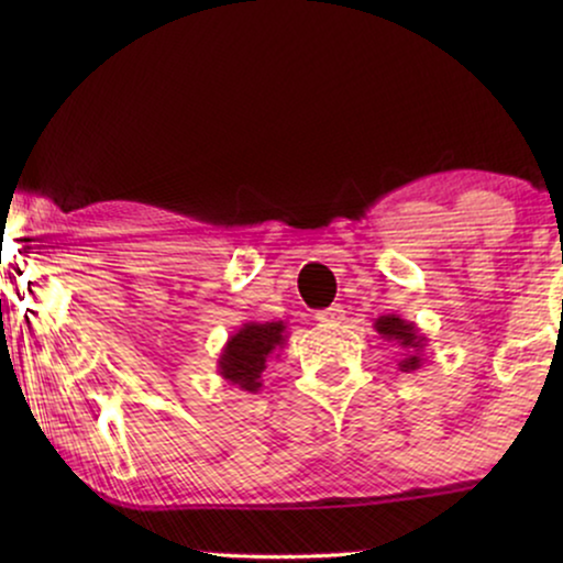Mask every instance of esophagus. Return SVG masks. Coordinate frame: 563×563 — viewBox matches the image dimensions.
<instances>
[{"mask_svg":"<svg viewBox=\"0 0 563 563\" xmlns=\"http://www.w3.org/2000/svg\"><path fill=\"white\" fill-rule=\"evenodd\" d=\"M314 318H318L320 322H325V325H335V322H341L345 318V310L341 305H333V307H328V310H320Z\"/></svg>","mask_w":563,"mask_h":563,"instance_id":"34e87169","label":"esophagus"}]
</instances>
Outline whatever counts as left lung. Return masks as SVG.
<instances>
[{
  "label": "left lung",
  "mask_w": 563,
  "mask_h": 563,
  "mask_svg": "<svg viewBox=\"0 0 563 563\" xmlns=\"http://www.w3.org/2000/svg\"><path fill=\"white\" fill-rule=\"evenodd\" d=\"M374 330L384 338V341L402 349V358L397 361L399 372H418V368L426 364L422 351H426L428 338L420 333V328L415 325V322L402 320L399 314H382V318H376Z\"/></svg>",
  "instance_id": "obj_1"
}]
</instances>
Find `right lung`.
<instances>
[{"instance_id":"1","label":"right lung","mask_w":563,"mask_h":563,"mask_svg":"<svg viewBox=\"0 0 563 563\" xmlns=\"http://www.w3.org/2000/svg\"><path fill=\"white\" fill-rule=\"evenodd\" d=\"M287 322L282 320L243 322L222 345L218 374L233 387L256 395L264 387L261 374H264L268 358H274L276 351L287 345Z\"/></svg>"}]
</instances>
